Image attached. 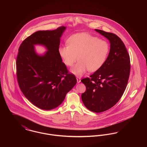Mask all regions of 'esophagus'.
I'll list each match as a JSON object with an SVG mask.
<instances>
[{
  "mask_svg": "<svg viewBox=\"0 0 147 147\" xmlns=\"http://www.w3.org/2000/svg\"><path fill=\"white\" fill-rule=\"evenodd\" d=\"M77 83H79L80 82V81H81V80H80V77H77Z\"/></svg>",
  "mask_w": 147,
  "mask_h": 147,
  "instance_id": "esophagus-1",
  "label": "esophagus"
}]
</instances>
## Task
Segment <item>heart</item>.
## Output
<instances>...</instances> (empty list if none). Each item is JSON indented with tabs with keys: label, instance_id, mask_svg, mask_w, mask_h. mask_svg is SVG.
Returning <instances> with one entry per match:
<instances>
[{
	"label": "heart",
	"instance_id": "1",
	"mask_svg": "<svg viewBox=\"0 0 147 147\" xmlns=\"http://www.w3.org/2000/svg\"><path fill=\"white\" fill-rule=\"evenodd\" d=\"M68 45L58 49L63 63L71 67L79 62L71 69L74 74L81 76L88 70L94 72L101 68L107 58L110 45L104 40L88 33L72 35L68 38Z\"/></svg>",
	"mask_w": 147,
	"mask_h": 147
}]
</instances>
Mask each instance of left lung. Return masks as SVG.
Segmentation results:
<instances>
[{"mask_svg": "<svg viewBox=\"0 0 147 147\" xmlns=\"http://www.w3.org/2000/svg\"><path fill=\"white\" fill-rule=\"evenodd\" d=\"M110 42L109 56L102 67L81 82L86 90L82 94L85 106L92 112H104L121 98L129 79L130 57L124 43L113 33L95 29Z\"/></svg>", "mask_w": 147, "mask_h": 147, "instance_id": "left-lung-1", "label": "left lung"}]
</instances>
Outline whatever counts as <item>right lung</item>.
Here are the masks:
<instances>
[{"label":"right lung","instance_id":"right-lung-1","mask_svg":"<svg viewBox=\"0 0 147 147\" xmlns=\"http://www.w3.org/2000/svg\"><path fill=\"white\" fill-rule=\"evenodd\" d=\"M65 27L38 31L21 43L16 58V77L19 88L28 100L46 110L62 104L68 92L77 83L76 76L69 73L58 53L60 37ZM45 45L44 56L35 53L33 45Z\"/></svg>","mask_w":147,"mask_h":147}]
</instances>
